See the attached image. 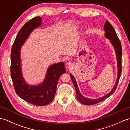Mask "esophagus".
<instances>
[{"mask_svg":"<svg viewBox=\"0 0 130 130\" xmlns=\"http://www.w3.org/2000/svg\"><path fill=\"white\" fill-rule=\"evenodd\" d=\"M67 67H68L69 68H71V67H72V63H71V62H68V63H67Z\"/></svg>","mask_w":130,"mask_h":130,"instance_id":"esophagus-1","label":"esophagus"}]
</instances>
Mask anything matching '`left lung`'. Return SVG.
<instances>
[{
	"mask_svg": "<svg viewBox=\"0 0 130 130\" xmlns=\"http://www.w3.org/2000/svg\"><path fill=\"white\" fill-rule=\"evenodd\" d=\"M104 30L105 32H106L105 33V36H106V37L108 38V39H109L110 40V41H111V42L112 43V45L113 46L115 51H116V54L117 67H118L117 79L114 87L113 88L112 90L109 93H108L107 95L102 96V97L100 98H98L95 99H91L85 98L84 96H83L81 94V93H80L79 90L78 85H77L75 78H74V77L72 75V74H70L71 79L72 80L74 85L75 88V90L76 93V98L80 102H81L82 103L85 105H93V104H96L98 103V102H100L104 100L105 99H106L111 94H112L115 92L116 89L118 82H119V80L121 76V71H122V65H121V63H122V62H121V59H122V46H121L120 40H119V38H118L114 28L112 26V24L108 21H107L104 24Z\"/></svg>",
	"mask_w": 130,
	"mask_h": 130,
	"instance_id": "obj_1",
	"label": "left lung"
}]
</instances>
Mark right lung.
Here are the masks:
<instances>
[{
	"label": "right lung",
	"mask_w": 130,
	"mask_h": 130,
	"mask_svg": "<svg viewBox=\"0 0 130 130\" xmlns=\"http://www.w3.org/2000/svg\"><path fill=\"white\" fill-rule=\"evenodd\" d=\"M41 24L40 17H36L27 22L19 30L13 43L10 55V75L16 93L24 101L38 106H45L53 101L58 80L60 76L66 73L64 62H60L49 67L45 79L41 84L32 86L24 81L21 69V46L32 31Z\"/></svg>",
	"instance_id": "right-lung-1"
}]
</instances>
